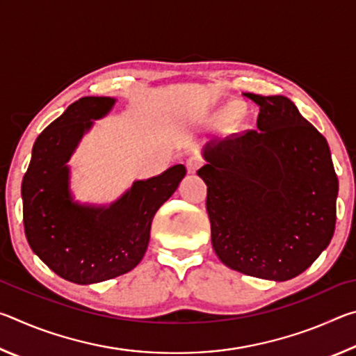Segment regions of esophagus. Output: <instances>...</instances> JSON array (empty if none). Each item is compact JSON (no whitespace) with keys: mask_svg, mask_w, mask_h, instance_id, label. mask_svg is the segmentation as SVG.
Instances as JSON below:
<instances>
[{"mask_svg":"<svg viewBox=\"0 0 356 356\" xmlns=\"http://www.w3.org/2000/svg\"><path fill=\"white\" fill-rule=\"evenodd\" d=\"M201 165H202V160L200 156H190V159L186 160V170H188V172L191 174H195L197 170H200Z\"/></svg>","mask_w":356,"mask_h":356,"instance_id":"obj_1","label":"esophagus"}]
</instances>
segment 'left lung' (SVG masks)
Masks as SVG:
<instances>
[{
    "mask_svg": "<svg viewBox=\"0 0 356 356\" xmlns=\"http://www.w3.org/2000/svg\"><path fill=\"white\" fill-rule=\"evenodd\" d=\"M257 129L202 149L212 246L240 273L287 281L334 234L337 177L328 143L284 95L245 94Z\"/></svg>",
    "mask_w": 356,
    "mask_h": 356,
    "instance_id": "8db88e82",
    "label": "left lung"
}]
</instances>
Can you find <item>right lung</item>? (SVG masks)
I'll use <instances>...</instances> for the list:
<instances>
[{"mask_svg":"<svg viewBox=\"0 0 356 356\" xmlns=\"http://www.w3.org/2000/svg\"><path fill=\"white\" fill-rule=\"evenodd\" d=\"M114 97H83L38 136L22 182L28 243L48 268L75 284H95L141 262L154 215L185 177L184 165L135 180L111 204H81L70 190V156Z\"/></svg>","mask_w":356,"mask_h":356,"instance_id":"add662e5","label":"right lung"}]
</instances>
